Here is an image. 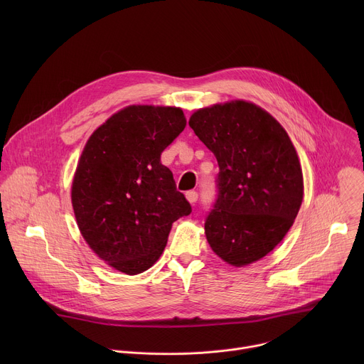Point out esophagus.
I'll return each mask as SVG.
<instances>
[{
  "instance_id": "1",
  "label": "esophagus",
  "mask_w": 364,
  "mask_h": 364,
  "mask_svg": "<svg viewBox=\"0 0 364 364\" xmlns=\"http://www.w3.org/2000/svg\"><path fill=\"white\" fill-rule=\"evenodd\" d=\"M186 197H187V200H188L191 204H194V203L197 201V198H198V194H197V191L190 190V191L186 193Z\"/></svg>"
}]
</instances>
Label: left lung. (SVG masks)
Instances as JSON below:
<instances>
[{
  "label": "left lung",
  "mask_w": 364,
  "mask_h": 364,
  "mask_svg": "<svg viewBox=\"0 0 364 364\" xmlns=\"http://www.w3.org/2000/svg\"><path fill=\"white\" fill-rule=\"evenodd\" d=\"M188 125L219 164L205 237L225 262L252 264L284 239L298 215L304 181L296 151L275 118L245 100L198 109Z\"/></svg>",
  "instance_id": "8db88e82"
}]
</instances>
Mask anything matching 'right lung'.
Listing matches in <instances>:
<instances>
[{"mask_svg":"<svg viewBox=\"0 0 364 364\" xmlns=\"http://www.w3.org/2000/svg\"><path fill=\"white\" fill-rule=\"evenodd\" d=\"M180 108L128 107L89 138L75 173L72 204L90 249L135 275L163 253L171 226L191 213L161 152L183 132Z\"/></svg>","mask_w":364,"mask_h":364,"instance_id":"right-lung-1","label":"right lung"}]
</instances>
